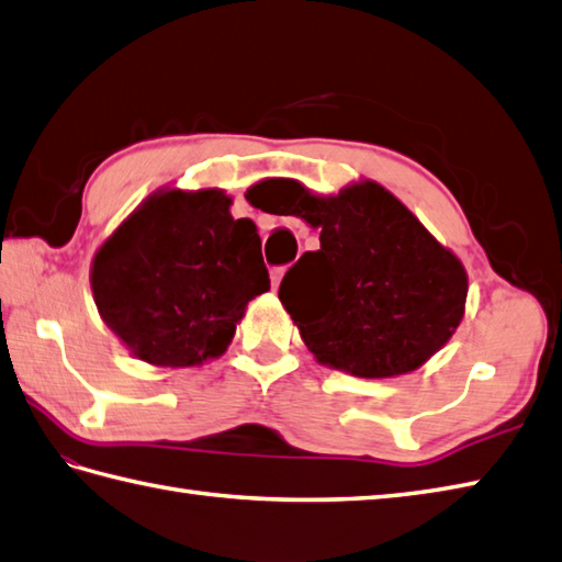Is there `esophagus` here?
<instances>
[{
    "label": "esophagus",
    "mask_w": 562,
    "mask_h": 562,
    "mask_svg": "<svg viewBox=\"0 0 562 562\" xmlns=\"http://www.w3.org/2000/svg\"><path fill=\"white\" fill-rule=\"evenodd\" d=\"M282 274H284V268H272V270H270V280H272V288H274V290L280 288Z\"/></svg>",
    "instance_id": "1"
}]
</instances>
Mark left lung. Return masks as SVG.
Returning <instances> with one entry per match:
<instances>
[{
  "label": "left lung",
  "instance_id": "1",
  "mask_svg": "<svg viewBox=\"0 0 562 562\" xmlns=\"http://www.w3.org/2000/svg\"><path fill=\"white\" fill-rule=\"evenodd\" d=\"M294 188L288 214L321 229V248L306 250L280 282L306 348L321 364L364 379L425 364L463 318L461 260L372 181L336 198Z\"/></svg>",
  "mask_w": 562,
  "mask_h": 562
}]
</instances>
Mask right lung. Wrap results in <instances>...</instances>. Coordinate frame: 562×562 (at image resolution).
Returning <instances> with one entry per match:
<instances>
[{"mask_svg":"<svg viewBox=\"0 0 562 562\" xmlns=\"http://www.w3.org/2000/svg\"><path fill=\"white\" fill-rule=\"evenodd\" d=\"M222 190H166L117 226L91 266L93 300L139 360L193 367L232 342L246 304L270 290L260 236Z\"/></svg>","mask_w":562,"mask_h":562,"instance_id":"add662e5","label":"right lung"}]
</instances>
